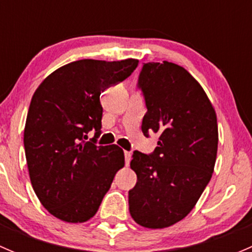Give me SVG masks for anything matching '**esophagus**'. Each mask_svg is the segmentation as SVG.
Listing matches in <instances>:
<instances>
[{
	"label": "esophagus",
	"instance_id": "34e87169",
	"mask_svg": "<svg viewBox=\"0 0 252 252\" xmlns=\"http://www.w3.org/2000/svg\"><path fill=\"white\" fill-rule=\"evenodd\" d=\"M124 158H126V163L129 164L131 159V154L129 151H124Z\"/></svg>",
	"mask_w": 252,
	"mask_h": 252
}]
</instances>
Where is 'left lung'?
Segmentation results:
<instances>
[{
  "label": "left lung",
  "mask_w": 252,
  "mask_h": 252,
  "mask_svg": "<svg viewBox=\"0 0 252 252\" xmlns=\"http://www.w3.org/2000/svg\"><path fill=\"white\" fill-rule=\"evenodd\" d=\"M136 86L147 108L142 134L159 136L151 154L133 152L138 180L129 190V212L138 224L158 229L188 216L207 187L217 156V117L201 85L174 63H144Z\"/></svg>",
  "instance_id": "1"
}]
</instances>
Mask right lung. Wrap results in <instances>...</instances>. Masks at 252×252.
Here are the masks:
<instances>
[{
	"instance_id": "obj_1",
	"label": "right lung",
	"mask_w": 252,
	"mask_h": 252,
	"mask_svg": "<svg viewBox=\"0 0 252 252\" xmlns=\"http://www.w3.org/2000/svg\"><path fill=\"white\" fill-rule=\"evenodd\" d=\"M139 61L80 60L58 68L40 84L28 111L24 149L32 189L55 217L90 220L124 166L117 145L97 146L101 93L126 80ZM95 135L86 141L89 131Z\"/></svg>"
}]
</instances>
